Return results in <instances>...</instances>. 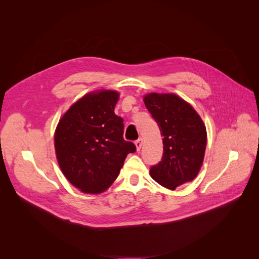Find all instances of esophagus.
<instances>
[{
  "label": "esophagus",
  "instance_id": "1",
  "mask_svg": "<svg viewBox=\"0 0 259 259\" xmlns=\"http://www.w3.org/2000/svg\"><path fill=\"white\" fill-rule=\"evenodd\" d=\"M135 148H137V151H140L141 148H142V145H143V140L142 139H139L138 141H135Z\"/></svg>",
  "mask_w": 259,
  "mask_h": 259
}]
</instances>
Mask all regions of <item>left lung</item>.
<instances>
[{"instance_id": "8db88e82", "label": "left lung", "mask_w": 259, "mask_h": 259, "mask_svg": "<svg viewBox=\"0 0 259 259\" xmlns=\"http://www.w3.org/2000/svg\"><path fill=\"white\" fill-rule=\"evenodd\" d=\"M144 103L164 138L162 158L150 169L151 178L169 190L192 182L200 171L207 146L201 117L174 93H148Z\"/></svg>"}]
</instances>
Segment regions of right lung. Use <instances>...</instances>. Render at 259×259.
I'll list each match as a JSON object with an SVG mask.
<instances>
[{
    "mask_svg": "<svg viewBox=\"0 0 259 259\" xmlns=\"http://www.w3.org/2000/svg\"><path fill=\"white\" fill-rule=\"evenodd\" d=\"M119 93L100 89L81 97L60 118L54 132L59 166L80 192L100 194L110 187L134 144L122 139V118L114 113Z\"/></svg>",
    "mask_w": 259,
    "mask_h": 259,
    "instance_id": "right-lung-1",
    "label": "right lung"
}]
</instances>
